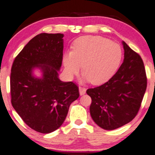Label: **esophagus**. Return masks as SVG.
Returning <instances> with one entry per match:
<instances>
[{
    "mask_svg": "<svg viewBox=\"0 0 155 155\" xmlns=\"http://www.w3.org/2000/svg\"><path fill=\"white\" fill-rule=\"evenodd\" d=\"M78 91H79L80 95H84V94H85V92H86V89H85L84 87H79Z\"/></svg>",
    "mask_w": 155,
    "mask_h": 155,
    "instance_id": "obj_1",
    "label": "esophagus"
}]
</instances>
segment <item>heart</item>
Listing matches in <instances>:
<instances>
[{"instance_id":"obj_1","label":"heart","mask_w":155,"mask_h":155,"mask_svg":"<svg viewBox=\"0 0 155 155\" xmlns=\"http://www.w3.org/2000/svg\"><path fill=\"white\" fill-rule=\"evenodd\" d=\"M122 50L116 43L100 36H83L74 41L72 51L63 57L65 74L72 78L83 66V78L92 84L107 82L115 74L122 60Z\"/></svg>"}]
</instances>
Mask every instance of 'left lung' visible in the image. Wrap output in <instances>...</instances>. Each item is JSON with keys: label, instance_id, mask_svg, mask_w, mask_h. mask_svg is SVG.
I'll return each instance as SVG.
<instances>
[{"label": "left lung", "instance_id": "left-lung-1", "mask_svg": "<svg viewBox=\"0 0 155 155\" xmlns=\"http://www.w3.org/2000/svg\"><path fill=\"white\" fill-rule=\"evenodd\" d=\"M123 63L104 84L87 90L92 99L90 112L101 128L113 130L134 118L146 91L147 78L139 55L124 42Z\"/></svg>", "mask_w": 155, "mask_h": 155}]
</instances>
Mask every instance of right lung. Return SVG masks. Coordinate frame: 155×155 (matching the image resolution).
<instances>
[{
  "label": "right lung",
  "mask_w": 155,
  "mask_h": 155,
  "mask_svg": "<svg viewBox=\"0 0 155 155\" xmlns=\"http://www.w3.org/2000/svg\"><path fill=\"white\" fill-rule=\"evenodd\" d=\"M61 33H41L25 46L12 64L10 75L13 108L28 126L42 134L58 129L69 108L79 97L71 81L60 80L63 61ZM38 69L40 77L34 74Z\"/></svg>",
  "instance_id": "1"
}]
</instances>
